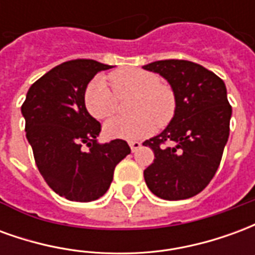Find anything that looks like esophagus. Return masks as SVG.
Instances as JSON below:
<instances>
[{
    "label": "esophagus",
    "mask_w": 255,
    "mask_h": 255,
    "mask_svg": "<svg viewBox=\"0 0 255 255\" xmlns=\"http://www.w3.org/2000/svg\"><path fill=\"white\" fill-rule=\"evenodd\" d=\"M129 147H131V150H132V151H136V150L139 149V147H140V146H142V143H140V142H136V140H132V142H129Z\"/></svg>",
    "instance_id": "esophagus-1"
}]
</instances>
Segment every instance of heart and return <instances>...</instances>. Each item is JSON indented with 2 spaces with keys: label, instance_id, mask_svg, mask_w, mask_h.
Segmentation results:
<instances>
[{
  "label": "heart",
  "instance_id": "obj_1",
  "mask_svg": "<svg viewBox=\"0 0 255 255\" xmlns=\"http://www.w3.org/2000/svg\"><path fill=\"white\" fill-rule=\"evenodd\" d=\"M115 92L105 79L97 76L86 87L84 105L95 119H108L117 111V95L133 94L129 117H115L105 124V133L109 138L138 140L154 132L157 123L165 126L171 122L176 111V97L173 90L160 83L158 75L126 68L117 69L109 75Z\"/></svg>",
  "mask_w": 255,
  "mask_h": 255
}]
</instances>
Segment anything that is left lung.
<instances>
[{"label":"left lung","instance_id":"1","mask_svg":"<svg viewBox=\"0 0 255 255\" xmlns=\"http://www.w3.org/2000/svg\"><path fill=\"white\" fill-rule=\"evenodd\" d=\"M143 68L166 79L176 97L168 127L143 142L154 153L144 182L162 199H187L208 186L220 165L232 115L227 89L216 73L186 60H161Z\"/></svg>","mask_w":255,"mask_h":255}]
</instances>
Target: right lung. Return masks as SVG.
Listing matches in <instances>:
<instances>
[{"instance_id":"add662e5","label":"right lung","mask_w":255,"mask_h":255,"mask_svg":"<svg viewBox=\"0 0 255 255\" xmlns=\"http://www.w3.org/2000/svg\"><path fill=\"white\" fill-rule=\"evenodd\" d=\"M109 68L83 58L60 64L31 86L21 105L25 136L42 177L69 201L90 202L102 197L116 165L131 153L123 139L97 142L101 124L84 105L90 80Z\"/></svg>"}]
</instances>
